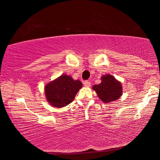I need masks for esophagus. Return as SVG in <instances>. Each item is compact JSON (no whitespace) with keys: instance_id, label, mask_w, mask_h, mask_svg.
<instances>
[{"instance_id":"esophagus-1","label":"esophagus","mask_w":160,"mask_h":160,"mask_svg":"<svg viewBox=\"0 0 160 160\" xmlns=\"http://www.w3.org/2000/svg\"><path fill=\"white\" fill-rule=\"evenodd\" d=\"M84 85H85L86 88H90L91 86V83L90 81H85V82H84Z\"/></svg>"}]
</instances>
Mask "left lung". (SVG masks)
I'll return each mask as SVG.
<instances>
[{
  "mask_svg": "<svg viewBox=\"0 0 160 160\" xmlns=\"http://www.w3.org/2000/svg\"><path fill=\"white\" fill-rule=\"evenodd\" d=\"M92 90L96 92L99 98L104 103L116 101L123 94V88L120 81L109 74L102 76L101 83L93 85Z\"/></svg>",
  "mask_w": 160,
  "mask_h": 160,
  "instance_id": "obj_1",
  "label": "left lung"
}]
</instances>
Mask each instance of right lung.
Returning a JSON list of instances; mask_svg holds the SVG:
<instances>
[{"label":"right lung","mask_w":160,"mask_h":160,"mask_svg":"<svg viewBox=\"0 0 160 160\" xmlns=\"http://www.w3.org/2000/svg\"><path fill=\"white\" fill-rule=\"evenodd\" d=\"M82 87L80 80H75L70 75L63 74L45 85L46 99L53 107H64L73 101Z\"/></svg>","instance_id":"add662e5"}]
</instances>
